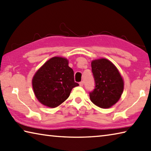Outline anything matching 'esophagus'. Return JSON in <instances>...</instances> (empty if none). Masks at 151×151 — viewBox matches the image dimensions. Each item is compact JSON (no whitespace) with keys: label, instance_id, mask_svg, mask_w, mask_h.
Masks as SVG:
<instances>
[{"label":"esophagus","instance_id":"34e87169","mask_svg":"<svg viewBox=\"0 0 151 151\" xmlns=\"http://www.w3.org/2000/svg\"><path fill=\"white\" fill-rule=\"evenodd\" d=\"M79 85H80L81 86H83L84 85V82L83 81H81L79 83Z\"/></svg>","mask_w":151,"mask_h":151}]
</instances>
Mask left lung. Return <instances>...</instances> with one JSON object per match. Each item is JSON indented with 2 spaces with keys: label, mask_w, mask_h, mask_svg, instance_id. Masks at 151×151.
I'll use <instances>...</instances> for the list:
<instances>
[{
  "label": "left lung",
  "mask_w": 151,
  "mask_h": 151,
  "mask_svg": "<svg viewBox=\"0 0 151 151\" xmlns=\"http://www.w3.org/2000/svg\"><path fill=\"white\" fill-rule=\"evenodd\" d=\"M92 72L95 88L90 93L92 103L102 109H109L121 99L124 90V80L116 66L104 58L93 60Z\"/></svg>",
  "instance_id": "obj_1"
}]
</instances>
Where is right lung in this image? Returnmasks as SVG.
I'll use <instances>...</instances> for the list:
<instances>
[{"mask_svg": "<svg viewBox=\"0 0 151 151\" xmlns=\"http://www.w3.org/2000/svg\"><path fill=\"white\" fill-rule=\"evenodd\" d=\"M34 94L40 103L56 108L70 96L78 84L74 80V71L68 66V60L54 57L37 70L32 79Z\"/></svg>", "mask_w": 151, "mask_h": 151, "instance_id": "right-lung-1", "label": "right lung"}]
</instances>
